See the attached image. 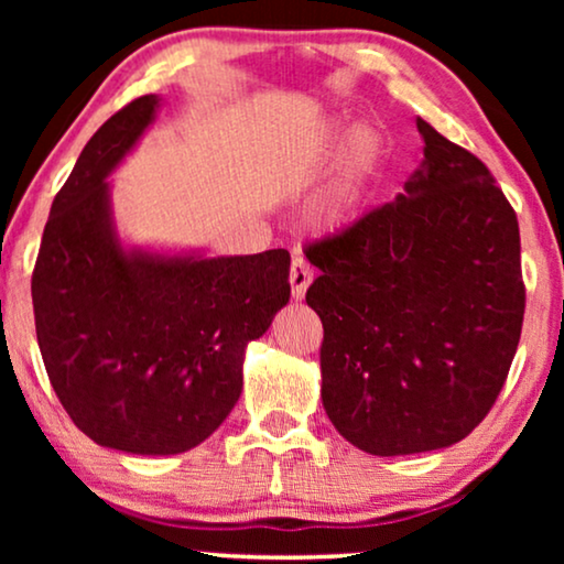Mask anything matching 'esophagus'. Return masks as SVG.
<instances>
[{
    "instance_id": "esophagus-1",
    "label": "esophagus",
    "mask_w": 564,
    "mask_h": 564,
    "mask_svg": "<svg viewBox=\"0 0 564 564\" xmlns=\"http://www.w3.org/2000/svg\"><path fill=\"white\" fill-rule=\"evenodd\" d=\"M313 282V269L311 264L303 257H295L292 259V267H290V284H292V297L295 300H303L305 297V290L311 288Z\"/></svg>"
}]
</instances>
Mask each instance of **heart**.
<instances>
[{
  "label": "heart",
  "instance_id": "obj_1",
  "mask_svg": "<svg viewBox=\"0 0 564 564\" xmlns=\"http://www.w3.org/2000/svg\"><path fill=\"white\" fill-rule=\"evenodd\" d=\"M382 133L372 122H357L349 130L341 120L323 126L315 141V159H334L328 180L311 199V220L323 230H341L357 220L365 205L369 182L375 180L382 161Z\"/></svg>",
  "mask_w": 564,
  "mask_h": 564
}]
</instances>
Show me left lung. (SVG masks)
<instances>
[{"label": "left lung", "instance_id": "1", "mask_svg": "<svg viewBox=\"0 0 564 564\" xmlns=\"http://www.w3.org/2000/svg\"><path fill=\"white\" fill-rule=\"evenodd\" d=\"M415 126L423 161L403 192L305 251L323 408L377 457L444 449L488 415L527 305L513 207L480 159Z\"/></svg>", "mask_w": 564, "mask_h": 564}]
</instances>
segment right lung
Segmentation results:
<instances>
[{"instance_id":"obj_1","label":"right lung","mask_w":564,"mask_h":564,"mask_svg":"<svg viewBox=\"0 0 564 564\" xmlns=\"http://www.w3.org/2000/svg\"><path fill=\"white\" fill-rule=\"evenodd\" d=\"M159 95L115 112L53 199L33 272L45 372L76 429L166 457L203 444L241 398L246 346L290 303V253L153 251L120 241L112 184Z\"/></svg>"}]
</instances>
